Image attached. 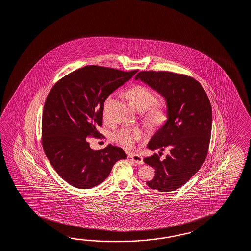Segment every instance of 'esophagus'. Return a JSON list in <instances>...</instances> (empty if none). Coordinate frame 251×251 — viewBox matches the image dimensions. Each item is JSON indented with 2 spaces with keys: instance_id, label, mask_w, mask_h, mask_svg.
<instances>
[{
  "instance_id": "obj_1",
  "label": "esophagus",
  "mask_w": 251,
  "mask_h": 251,
  "mask_svg": "<svg viewBox=\"0 0 251 251\" xmlns=\"http://www.w3.org/2000/svg\"><path fill=\"white\" fill-rule=\"evenodd\" d=\"M128 160L132 161L137 164H143V158L141 156L137 155V154L129 153V154H128Z\"/></svg>"
}]
</instances>
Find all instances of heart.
<instances>
[{
    "instance_id": "1",
    "label": "heart",
    "mask_w": 251,
    "mask_h": 251,
    "mask_svg": "<svg viewBox=\"0 0 251 251\" xmlns=\"http://www.w3.org/2000/svg\"><path fill=\"white\" fill-rule=\"evenodd\" d=\"M126 96L132 105L142 110L143 118L152 123L163 122L167 116L168 107L163 100H155V94L151 89L143 85H136L128 89ZM113 95H109L104 103V116L108 103L112 100ZM145 132L140 128H122L113 134V140L127 148H132L135 143L141 141Z\"/></svg>"
}]
</instances>
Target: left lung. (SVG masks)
I'll return each mask as SVG.
<instances>
[{
	"mask_svg": "<svg viewBox=\"0 0 251 251\" xmlns=\"http://www.w3.org/2000/svg\"><path fill=\"white\" fill-rule=\"evenodd\" d=\"M141 79L166 99L168 120L151 139L148 148L170 149L143 161L155 170V176L147 182L151 189L172 192L187 183L202 166L209 148L212 108L202 85L194 77L170 71H141Z\"/></svg>",
	"mask_w": 251,
	"mask_h": 251,
	"instance_id": "1",
	"label": "left lung"
}]
</instances>
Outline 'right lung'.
Instances as JSON below:
<instances>
[{"instance_id":"obj_1","label":"right lung","mask_w":251,"mask_h":251,"mask_svg":"<svg viewBox=\"0 0 251 251\" xmlns=\"http://www.w3.org/2000/svg\"><path fill=\"white\" fill-rule=\"evenodd\" d=\"M137 72L90 65L65 75L49 91L42 117L43 149L56 173L75 188L101 183L116 162L127 158L112 145L91 149L88 138L104 137L98 130L104 102Z\"/></svg>"}]
</instances>
